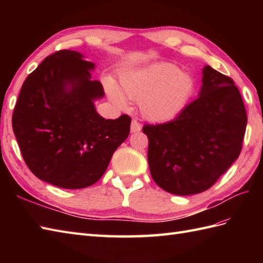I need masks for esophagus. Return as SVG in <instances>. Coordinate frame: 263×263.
Listing matches in <instances>:
<instances>
[{
	"label": "esophagus",
	"mask_w": 263,
	"mask_h": 263,
	"mask_svg": "<svg viewBox=\"0 0 263 263\" xmlns=\"http://www.w3.org/2000/svg\"><path fill=\"white\" fill-rule=\"evenodd\" d=\"M141 130V124L137 120H132L131 122V132H139Z\"/></svg>",
	"instance_id": "1"
}]
</instances>
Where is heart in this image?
I'll return each mask as SVG.
<instances>
[{"instance_id": "1", "label": "heart", "mask_w": 263, "mask_h": 263, "mask_svg": "<svg viewBox=\"0 0 263 263\" xmlns=\"http://www.w3.org/2000/svg\"><path fill=\"white\" fill-rule=\"evenodd\" d=\"M106 91L117 107H126V97L139 102L144 119L161 123L174 119L185 107L194 91V80L177 65L158 62L126 72L121 77L120 88L107 81Z\"/></svg>"}]
</instances>
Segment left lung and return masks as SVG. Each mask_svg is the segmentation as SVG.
Wrapping results in <instances>:
<instances>
[{
  "label": "left lung",
  "mask_w": 263,
  "mask_h": 263,
  "mask_svg": "<svg viewBox=\"0 0 263 263\" xmlns=\"http://www.w3.org/2000/svg\"><path fill=\"white\" fill-rule=\"evenodd\" d=\"M247 123L234 81L205 65L199 97L173 121L142 128L154 181L176 195L208 190L238 158Z\"/></svg>",
  "instance_id": "obj_1"
}]
</instances>
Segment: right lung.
<instances>
[{
  "label": "right lung",
  "instance_id": "add662e5",
  "mask_svg": "<svg viewBox=\"0 0 263 263\" xmlns=\"http://www.w3.org/2000/svg\"><path fill=\"white\" fill-rule=\"evenodd\" d=\"M76 51L49 55L27 77L12 127L27 166L39 180L62 189L90 186L126 140L131 119L106 120L95 108L104 97L91 79L95 63Z\"/></svg>",
  "mask_w": 263,
  "mask_h": 263
}]
</instances>
